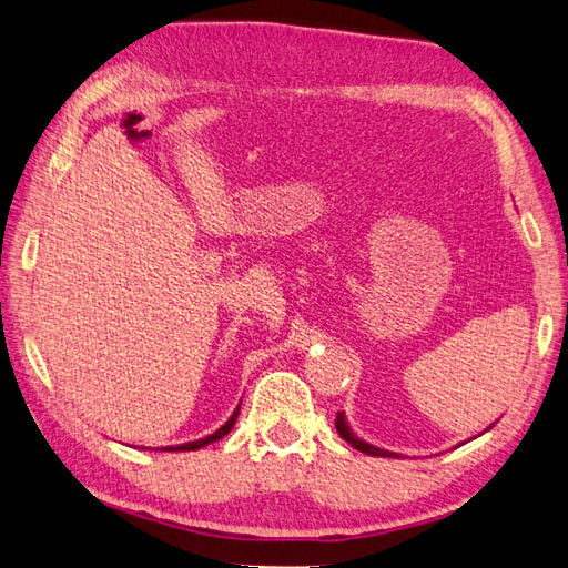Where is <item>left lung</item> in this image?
Wrapping results in <instances>:
<instances>
[{
    "label": "left lung",
    "mask_w": 568,
    "mask_h": 568,
    "mask_svg": "<svg viewBox=\"0 0 568 568\" xmlns=\"http://www.w3.org/2000/svg\"><path fill=\"white\" fill-rule=\"evenodd\" d=\"M336 430H338V435L341 438H344L346 443H351L355 450H361V453H365V455H375V457H397L394 453H387V450H379V447H375V445H371V443H363L358 435H353V430L348 428V424H346V416L344 414H336Z\"/></svg>",
    "instance_id": "8db88e82"
}]
</instances>
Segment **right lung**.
<instances>
[{"instance_id":"obj_1","label":"right lung","mask_w":568,"mask_h":568,"mask_svg":"<svg viewBox=\"0 0 568 568\" xmlns=\"http://www.w3.org/2000/svg\"><path fill=\"white\" fill-rule=\"evenodd\" d=\"M236 416H240V408H236V412L232 414V418L227 420V424H224L222 428H217L213 435H207V438H201V440H193V443H186V445H176V447H164V450H181V453H186V450H197V447H203V445H207V443H213V440H220L222 435H227L230 430H232V426H234V420H236Z\"/></svg>"}]
</instances>
